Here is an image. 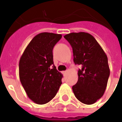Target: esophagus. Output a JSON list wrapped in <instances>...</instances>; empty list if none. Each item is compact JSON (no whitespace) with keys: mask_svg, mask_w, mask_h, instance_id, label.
<instances>
[{"mask_svg":"<svg viewBox=\"0 0 122 122\" xmlns=\"http://www.w3.org/2000/svg\"><path fill=\"white\" fill-rule=\"evenodd\" d=\"M62 73H63V75L65 76V75H66V74H67V71H63Z\"/></svg>","mask_w":122,"mask_h":122,"instance_id":"34e87169","label":"esophagus"}]
</instances>
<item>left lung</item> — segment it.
<instances>
[{
	"label": "left lung",
	"mask_w": 122,
	"mask_h": 122,
	"mask_svg": "<svg viewBox=\"0 0 122 122\" xmlns=\"http://www.w3.org/2000/svg\"><path fill=\"white\" fill-rule=\"evenodd\" d=\"M73 48V61L82 67L78 81L73 86L76 98L85 104H92L102 97L110 76L108 57L95 38L88 33L65 35Z\"/></svg>",
	"instance_id": "obj_1"
}]
</instances>
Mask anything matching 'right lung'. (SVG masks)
<instances>
[{
	"mask_svg": "<svg viewBox=\"0 0 122 122\" xmlns=\"http://www.w3.org/2000/svg\"><path fill=\"white\" fill-rule=\"evenodd\" d=\"M62 36L43 32L30 42L19 62V76L28 97L37 104L52 100L62 84L63 75L53 64V49Z\"/></svg>",
	"mask_w": 122,
	"mask_h": 122,
	"instance_id": "add662e5",
	"label": "right lung"
}]
</instances>
